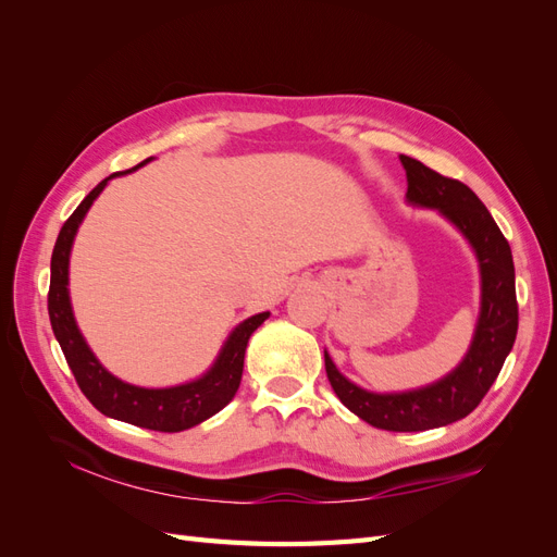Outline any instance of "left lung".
<instances>
[{
  "label": "left lung",
  "instance_id": "1",
  "mask_svg": "<svg viewBox=\"0 0 557 557\" xmlns=\"http://www.w3.org/2000/svg\"><path fill=\"white\" fill-rule=\"evenodd\" d=\"M399 160L407 170V199L411 205L440 209L476 250L481 264V318L474 342L455 372L420 391L367 393L339 374L327 352L325 372L336 397L364 423L387 432H423L469 416L499 376L518 332L516 272L509 242L474 190L409 156Z\"/></svg>",
  "mask_w": 557,
  "mask_h": 557
}]
</instances>
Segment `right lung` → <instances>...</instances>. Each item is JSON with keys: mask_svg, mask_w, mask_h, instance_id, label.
Listing matches in <instances>:
<instances>
[{"mask_svg": "<svg viewBox=\"0 0 557 557\" xmlns=\"http://www.w3.org/2000/svg\"><path fill=\"white\" fill-rule=\"evenodd\" d=\"M132 170H137V166H132ZM127 172H115L99 185H95L90 195L83 199L76 211L64 221L53 248V258H50L48 315L55 332V339L60 342V348L64 352V360L70 364L81 393L90 399L97 411L146 430L181 432L199 425L201 420L211 418L213 413L221 411L225 404H230V399L237 393V387L242 383L244 356L250 334L264 323L269 313L264 311L244 320V323L230 334V339L223 346V352L218 356L215 364L205 376L193 383L162 387V391H148V387L129 385L111 376L107 369L97 362L88 344L83 342L72 313L66 283H70V250L83 215L88 213L95 197L104 190V185L113 176Z\"/></svg>", "mask_w": 557, "mask_h": 557, "instance_id": "right-lung-1", "label": "right lung"}]
</instances>
